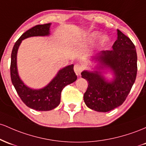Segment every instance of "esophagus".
<instances>
[{"label": "esophagus", "mask_w": 146, "mask_h": 146, "mask_svg": "<svg viewBox=\"0 0 146 146\" xmlns=\"http://www.w3.org/2000/svg\"><path fill=\"white\" fill-rule=\"evenodd\" d=\"M74 70L75 73L77 76H79L81 74L82 70H83V66L79 63H77V64H75L74 67Z\"/></svg>", "instance_id": "esophagus-1"}]
</instances>
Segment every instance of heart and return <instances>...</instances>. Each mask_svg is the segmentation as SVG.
<instances>
[{"mask_svg":"<svg viewBox=\"0 0 146 146\" xmlns=\"http://www.w3.org/2000/svg\"><path fill=\"white\" fill-rule=\"evenodd\" d=\"M99 33H98V32H94V33H92L90 36V40H94V39L96 38L97 37H99ZM107 40H108L107 37L103 36L101 39V42L102 44H104L107 42Z\"/></svg>","mask_w":146,"mask_h":146,"instance_id":"b5f03b06","label":"heart"}]
</instances>
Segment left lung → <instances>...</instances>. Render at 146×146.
Instances as JSON below:
<instances>
[{
    "mask_svg": "<svg viewBox=\"0 0 146 146\" xmlns=\"http://www.w3.org/2000/svg\"><path fill=\"white\" fill-rule=\"evenodd\" d=\"M112 50L102 51L94 58L101 65L112 70L114 80L108 82L96 70L81 73L82 78L88 82V89L83 96L85 104L97 112H108L122 105L137 76V55L135 45L119 29Z\"/></svg>",
    "mask_w": 146,
    "mask_h": 146,
    "instance_id": "obj_1",
    "label": "left lung"
}]
</instances>
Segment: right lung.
<instances>
[{"label":"right lung","mask_w":146,"mask_h":146,"mask_svg":"<svg viewBox=\"0 0 146 146\" xmlns=\"http://www.w3.org/2000/svg\"><path fill=\"white\" fill-rule=\"evenodd\" d=\"M50 25L51 23L38 25L26 31L15 42L11 55L10 74L12 84L23 102L27 107L38 111H48L56 108L60 104V94L63 88L77 78L74 72L73 65L59 70L56 76L46 87L40 90L27 88L19 78L16 66V55L21 42L26 38L49 35Z\"/></svg>","instance_id":"obj_1"}]
</instances>
